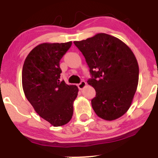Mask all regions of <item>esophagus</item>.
Returning a JSON list of instances; mask_svg holds the SVG:
<instances>
[{
	"label": "esophagus",
	"mask_w": 158,
	"mask_h": 158,
	"mask_svg": "<svg viewBox=\"0 0 158 158\" xmlns=\"http://www.w3.org/2000/svg\"><path fill=\"white\" fill-rule=\"evenodd\" d=\"M86 82L85 81H81L79 84H78V88H79V90H82L86 86Z\"/></svg>",
	"instance_id": "34e87169"
}]
</instances>
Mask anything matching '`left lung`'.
Wrapping results in <instances>:
<instances>
[{
	"instance_id": "left-lung-1",
	"label": "left lung",
	"mask_w": 158,
	"mask_h": 158,
	"mask_svg": "<svg viewBox=\"0 0 158 158\" xmlns=\"http://www.w3.org/2000/svg\"><path fill=\"white\" fill-rule=\"evenodd\" d=\"M85 56L96 90L91 100L97 115L114 120L127 112L137 90L139 66L135 54L123 41L106 33L74 41Z\"/></svg>"
}]
</instances>
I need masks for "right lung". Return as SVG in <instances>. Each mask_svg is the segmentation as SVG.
I'll list each match as a JSON object with an SVG mask.
<instances>
[{
    "instance_id": "1",
    "label": "right lung",
    "mask_w": 158,
    "mask_h": 158,
    "mask_svg": "<svg viewBox=\"0 0 158 158\" xmlns=\"http://www.w3.org/2000/svg\"><path fill=\"white\" fill-rule=\"evenodd\" d=\"M72 42L43 43L30 51L23 63L22 86L27 100L41 117L53 126L67 124L73 114L77 86L60 81L59 61Z\"/></svg>"
}]
</instances>
